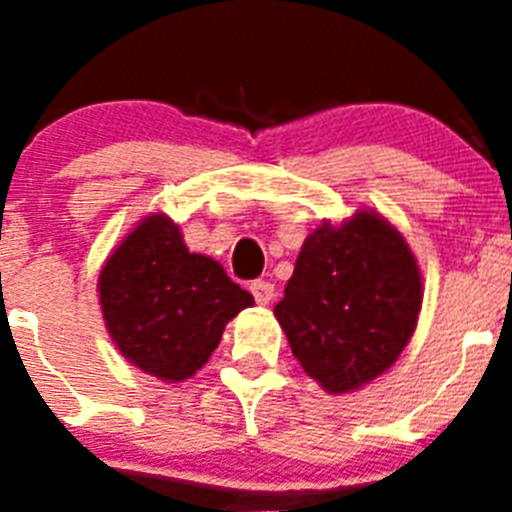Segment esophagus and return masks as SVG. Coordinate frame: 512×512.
<instances>
[{
	"mask_svg": "<svg viewBox=\"0 0 512 512\" xmlns=\"http://www.w3.org/2000/svg\"><path fill=\"white\" fill-rule=\"evenodd\" d=\"M251 295L259 305H269V302L274 300V284L264 282V279H256V282L251 284Z\"/></svg>",
	"mask_w": 512,
	"mask_h": 512,
	"instance_id": "34e87169",
	"label": "esophagus"
}]
</instances>
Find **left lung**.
<instances>
[{
  "label": "left lung",
  "mask_w": 512,
  "mask_h": 512,
  "mask_svg": "<svg viewBox=\"0 0 512 512\" xmlns=\"http://www.w3.org/2000/svg\"><path fill=\"white\" fill-rule=\"evenodd\" d=\"M420 305L423 277L408 241L379 212L356 210L307 235L274 315L307 377L343 395L395 364Z\"/></svg>",
  "instance_id": "left-lung-1"
}]
</instances>
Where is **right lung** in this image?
<instances>
[{"label":"right lung","mask_w":512,"mask_h":512,"mask_svg":"<svg viewBox=\"0 0 512 512\" xmlns=\"http://www.w3.org/2000/svg\"><path fill=\"white\" fill-rule=\"evenodd\" d=\"M99 305L117 351L164 382L207 364L223 330L253 297L210 256L189 253L164 212L143 217L99 271Z\"/></svg>","instance_id":"obj_1"}]
</instances>
